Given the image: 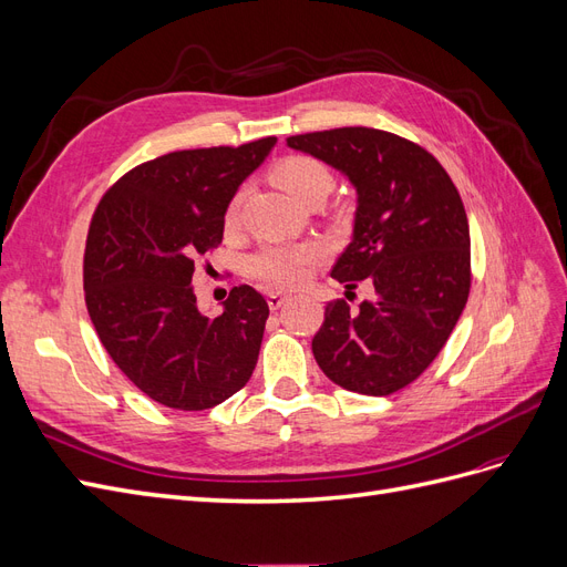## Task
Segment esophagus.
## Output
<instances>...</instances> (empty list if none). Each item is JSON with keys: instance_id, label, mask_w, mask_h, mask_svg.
<instances>
[{"instance_id": "obj_1", "label": "esophagus", "mask_w": 567, "mask_h": 567, "mask_svg": "<svg viewBox=\"0 0 567 567\" xmlns=\"http://www.w3.org/2000/svg\"><path fill=\"white\" fill-rule=\"evenodd\" d=\"M267 302H269V310H279L284 302H288V296L281 293V290H269Z\"/></svg>"}]
</instances>
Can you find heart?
I'll return each instance as SVG.
<instances>
[{
	"label": "heart",
	"mask_w": 567,
	"mask_h": 567,
	"mask_svg": "<svg viewBox=\"0 0 567 567\" xmlns=\"http://www.w3.org/2000/svg\"><path fill=\"white\" fill-rule=\"evenodd\" d=\"M271 179L277 182L286 194L296 200H302L315 192H326L333 184L329 167L310 156H288L279 161L271 169ZM238 213V196L229 203L227 208V225L236 219ZM323 255L321 244H274L262 248L252 257V274L257 279L267 281L269 286L279 288H293L300 286L312 265Z\"/></svg>",
	"instance_id": "b5f03b06"
}]
</instances>
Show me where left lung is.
Returning <instances> with one entry per match:
<instances>
[{"label":"left lung","instance_id":"left-lung-1","mask_svg":"<svg viewBox=\"0 0 567 567\" xmlns=\"http://www.w3.org/2000/svg\"><path fill=\"white\" fill-rule=\"evenodd\" d=\"M286 146L352 184V238L331 277L375 290L354 312L346 300L326 305L317 364L346 390L398 392L431 367L468 300L471 231L456 186L425 148L381 130L296 134Z\"/></svg>","mask_w":567,"mask_h":567}]
</instances>
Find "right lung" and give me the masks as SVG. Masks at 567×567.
<instances>
[{"label": "right lung", "instance_id": "1", "mask_svg": "<svg viewBox=\"0 0 567 567\" xmlns=\"http://www.w3.org/2000/svg\"><path fill=\"white\" fill-rule=\"evenodd\" d=\"M277 136L238 148L175 151L113 184L94 213L84 250V300L117 369L151 400L203 411L229 400L255 371L269 307L234 288L205 317L194 260L225 234L231 198Z\"/></svg>", "mask_w": 567, "mask_h": 567}]
</instances>
